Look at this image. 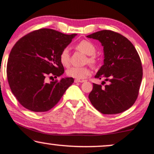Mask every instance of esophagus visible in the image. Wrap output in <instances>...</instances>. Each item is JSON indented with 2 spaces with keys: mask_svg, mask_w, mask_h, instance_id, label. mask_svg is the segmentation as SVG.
<instances>
[{
  "mask_svg": "<svg viewBox=\"0 0 154 154\" xmlns=\"http://www.w3.org/2000/svg\"><path fill=\"white\" fill-rule=\"evenodd\" d=\"M85 80H80V79H75V82L77 83V82H84Z\"/></svg>",
  "mask_w": 154,
  "mask_h": 154,
  "instance_id": "obj_1",
  "label": "esophagus"
}]
</instances>
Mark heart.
Instances as JSON below:
<instances>
[{"instance_id": "1", "label": "heart", "mask_w": 154, "mask_h": 154, "mask_svg": "<svg viewBox=\"0 0 154 154\" xmlns=\"http://www.w3.org/2000/svg\"><path fill=\"white\" fill-rule=\"evenodd\" d=\"M76 49L79 52L87 55L85 60L86 63H89L93 67L97 66L99 60L95 56L97 48L96 46L92 42L87 40H83L76 44ZM59 61L63 66H68L69 65V52L68 48H63L59 54ZM91 74L90 67H70L67 69L66 75L69 77L76 79H82L86 78Z\"/></svg>"}]
</instances>
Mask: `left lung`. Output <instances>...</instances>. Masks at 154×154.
I'll list each match as a JSON object with an SVG mask.
<instances>
[{
  "label": "left lung",
  "mask_w": 154,
  "mask_h": 154,
  "mask_svg": "<svg viewBox=\"0 0 154 154\" xmlns=\"http://www.w3.org/2000/svg\"><path fill=\"white\" fill-rule=\"evenodd\" d=\"M87 37L98 40L103 46L104 64L95 77H104L109 82L103 88L93 83L88 95L92 105L104 114L128 110L137 100L143 77L142 63L135 48L128 38L111 30L98 31Z\"/></svg>",
  "instance_id": "obj_1"
}]
</instances>
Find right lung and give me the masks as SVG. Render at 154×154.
I'll list each match as a JSON object with an SVG mask.
<instances>
[{"label": "right lung", "mask_w": 154, "mask_h": 154, "mask_svg": "<svg viewBox=\"0 0 154 154\" xmlns=\"http://www.w3.org/2000/svg\"><path fill=\"white\" fill-rule=\"evenodd\" d=\"M77 34L66 35L43 28L20 38L8 57L6 73L12 93L28 110L45 112L56 105L66 89L74 82L72 77L54 79L64 72L59 54Z\"/></svg>", "instance_id": "add662e5"}]
</instances>
